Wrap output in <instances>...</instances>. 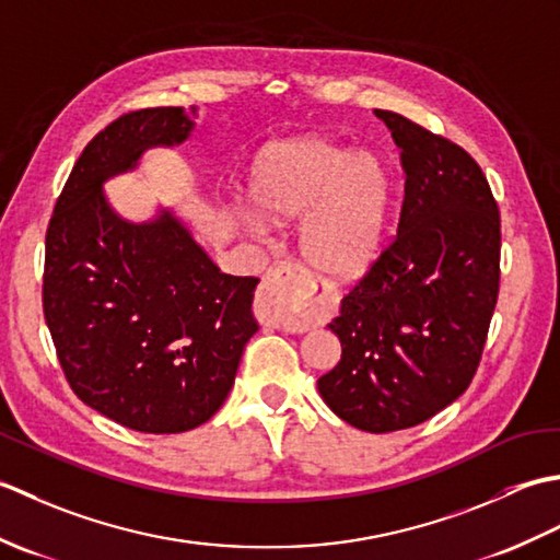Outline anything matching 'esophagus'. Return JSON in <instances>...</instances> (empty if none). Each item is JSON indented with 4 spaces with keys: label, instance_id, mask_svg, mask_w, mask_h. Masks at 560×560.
Listing matches in <instances>:
<instances>
[{
    "label": "esophagus",
    "instance_id": "esophagus-1",
    "mask_svg": "<svg viewBox=\"0 0 560 560\" xmlns=\"http://www.w3.org/2000/svg\"><path fill=\"white\" fill-rule=\"evenodd\" d=\"M259 323L289 331H305L323 323L325 305L317 279L301 265H279L261 279L257 301Z\"/></svg>",
    "mask_w": 560,
    "mask_h": 560
}]
</instances>
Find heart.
Wrapping results in <instances>:
<instances>
[{
    "instance_id": "1",
    "label": "heart",
    "mask_w": 560,
    "mask_h": 560,
    "mask_svg": "<svg viewBox=\"0 0 560 560\" xmlns=\"http://www.w3.org/2000/svg\"><path fill=\"white\" fill-rule=\"evenodd\" d=\"M249 201L269 223L305 215L303 257L335 283L365 277L385 253L392 177L373 153H355L323 135L277 139L257 153ZM245 219L257 223L249 211Z\"/></svg>"
}]
</instances>
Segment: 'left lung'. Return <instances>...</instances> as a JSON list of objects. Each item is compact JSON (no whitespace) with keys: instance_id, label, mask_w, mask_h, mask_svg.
<instances>
[{"instance_id":"left-lung-1","label":"left lung","mask_w":560,"mask_h":560,"mask_svg":"<svg viewBox=\"0 0 560 560\" xmlns=\"http://www.w3.org/2000/svg\"><path fill=\"white\" fill-rule=\"evenodd\" d=\"M375 115L407 173L399 229L327 325L341 361L317 389L341 421L392 433L443 411L477 373L501 287V213L462 147Z\"/></svg>"}]
</instances>
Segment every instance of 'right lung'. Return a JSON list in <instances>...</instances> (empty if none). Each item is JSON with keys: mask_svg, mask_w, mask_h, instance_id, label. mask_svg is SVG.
<instances>
[{"mask_svg": "<svg viewBox=\"0 0 560 560\" xmlns=\"http://www.w3.org/2000/svg\"><path fill=\"white\" fill-rule=\"evenodd\" d=\"M192 127L183 108L117 117L83 149L45 235L43 311L67 383L139 433L209 421L257 331L259 279L223 273L168 209L132 223L103 192L147 149L183 144Z\"/></svg>", "mask_w": 560, "mask_h": 560, "instance_id": "obj_1", "label": "right lung"}]
</instances>
